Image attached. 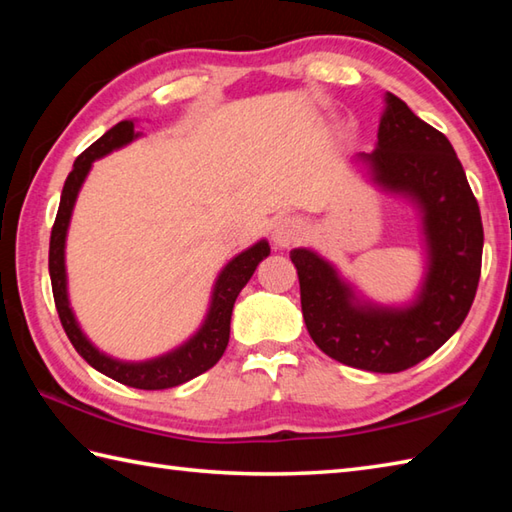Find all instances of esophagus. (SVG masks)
I'll return each instance as SVG.
<instances>
[{"label": "esophagus", "instance_id": "34e87169", "mask_svg": "<svg viewBox=\"0 0 512 512\" xmlns=\"http://www.w3.org/2000/svg\"><path fill=\"white\" fill-rule=\"evenodd\" d=\"M303 237V224L297 217H279L270 231V239H273L275 248H290Z\"/></svg>", "mask_w": 512, "mask_h": 512}]
</instances>
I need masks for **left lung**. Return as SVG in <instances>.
I'll return each instance as SVG.
<instances>
[{
  "label": "left lung",
  "mask_w": 512,
  "mask_h": 512,
  "mask_svg": "<svg viewBox=\"0 0 512 512\" xmlns=\"http://www.w3.org/2000/svg\"><path fill=\"white\" fill-rule=\"evenodd\" d=\"M350 165L418 217L422 277L407 301L383 303L314 248H292L301 312L312 341L334 361L376 374L418 365L464 323L482 270L480 206L447 136L385 94L376 149Z\"/></svg>",
  "instance_id": "obj_1"
}]
</instances>
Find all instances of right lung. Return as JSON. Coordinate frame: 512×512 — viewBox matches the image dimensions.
<instances>
[{"label": "right lung", "mask_w": 512, "mask_h": 512, "mask_svg": "<svg viewBox=\"0 0 512 512\" xmlns=\"http://www.w3.org/2000/svg\"><path fill=\"white\" fill-rule=\"evenodd\" d=\"M136 123L138 121L134 118V121H121L114 125L110 132H105L96 143H92L74 160L70 176L65 178L59 213L52 226L48 266L54 306H57L63 330L68 334L74 350L88 361V365H92L96 372L110 376L127 387L169 389L204 374L206 369H211L220 361L228 345V336H231V314L235 299L248 284V279L253 277L259 262H264L270 255V244L264 237L257 239L253 246L244 248L231 262L224 264V268L215 277L209 308H206L200 328L187 341L173 347V350L158 354L154 358H145V361H123V358H116L99 350L90 341V336L83 332L81 323L72 310L68 292V268H65V242H68V228L76 198H79L83 182L92 171V165L96 160L110 156L112 151L123 149L143 136V132H136Z\"/></svg>", "instance_id": "1"}]
</instances>
